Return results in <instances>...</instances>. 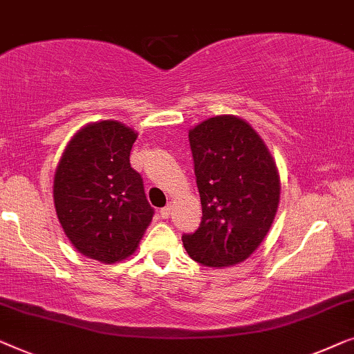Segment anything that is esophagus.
<instances>
[{
    "label": "esophagus",
    "instance_id": "obj_1",
    "mask_svg": "<svg viewBox=\"0 0 354 354\" xmlns=\"http://www.w3.org/2000/svg\"><path fill=\"white\" fill-rule=\"evenodd\" d=\"M170 212H171V207L170 205L163 207V208H160V216L163 218V220H167V218L170 216Z\"/></svg>",
    "mask_w": 354,
    "mask_h": 354
}]
</instances>
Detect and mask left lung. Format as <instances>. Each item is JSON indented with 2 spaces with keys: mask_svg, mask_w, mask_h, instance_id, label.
Masks as SVG:
<instances>
[{
  "mask_svg": "<svg viewBox=\"0 0 354 354\" xmlns=\"http://www.w3.org/2000/svg\"><path fill=\"white\" fill-rule=\"evenodd\" d=\"M202 221L183 234L187 255L203 266L237 265L252 255L274 220L281 183L276 162L248 123L226 115L189 131Z\"/></svg>",
  "mask_w": 354,
  "mask_h": 354,
  "instance_id": "1",
  "label": "left lung"
}]
</instances>
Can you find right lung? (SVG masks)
<instances>
[{
    "mask_svg": "<svg viewBox=\"0 0 354 354\" xmlns=\"http://www.w3.org/2000/svg\"><path fill=\"white\" fill-rule=\"evenodd\" d=\"M136 138L118 122L94 123L80 129L62 153L54 205L68 241L84 257L123 260L152 221L142 178L129 163Z\"/></svg>",
    "mask_w": 354,
    "mask_h": 354,
    "instance_id": "add662e5",
    "label": "right lung"
}]
</instances>
